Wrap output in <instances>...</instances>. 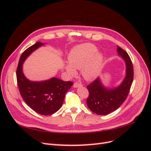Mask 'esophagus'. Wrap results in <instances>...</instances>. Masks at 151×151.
I'll return each mask as SVG.
<instances>
[{"instance_id":"1","label":"esophagus","mask_w":151,"mask_h":151,"mask_svg":"<svg viewBox=\"0 0 151 151\" xmlns=\"http://www.w3.org/2000/svg\"><path fill=\"white\" fill-rule=\"evenodd\" d=\"M81 86H82V84H78V83H77V82L74 83V84H73V88H79V87H81Z\"/></svg>"}]
</instances>
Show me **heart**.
<instances>
[{"mask_svg": "<svg viewBox=\"0 0 151 151\" xmlns=\"http://www.w3.org/2000/svg\"><path fill=\"white\" fill-rule=\"evenodd\" d=\"M69 63L64 65L70 76L76 75V69L81 73L86 81H93L101 72L104 60V54L98 52V48L91 43H84L76 46L70 51L68 56Z\"/></svg>", "mask_w": 151, "mask_h": 151, "instance_id": "heart-1", "label": "heart"}]
</instances>
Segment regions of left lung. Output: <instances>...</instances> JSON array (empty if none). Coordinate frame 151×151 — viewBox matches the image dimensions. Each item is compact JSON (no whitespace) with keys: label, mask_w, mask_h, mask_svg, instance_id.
Returning <instances> with one entry per match:
<instances>
[{"label":"left lung","mask_w":151,"mask_h":151,"mask_svg":"<svg viewBox=\"0 0 151 151\" xmlns=\"http://www.w3.org/2000/svg\"><path fill=\"white\" fill-rule=\"evenodd\" d=\"M117 51L118 56L124 60L126 65L123 81L117 86L109 88L98 78L87 86L89 93L87 105L89 110L96 114L106 115L119 108L126 100L133 82L134 70L130 56L119 46Z\"/></svg>","instance_id":"8db88e82"}]
</instances>
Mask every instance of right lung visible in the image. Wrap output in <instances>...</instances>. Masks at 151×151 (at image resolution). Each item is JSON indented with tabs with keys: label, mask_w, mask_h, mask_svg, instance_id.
<instances>
[{
	"label": "right lung",
	"mask_w": 151,
	"mask_h": 151,
	"mask_svg": "<svg viewBox=\"0 0 151 151\" xmlns=\"http://www.w3.org/2000/svg\"><path fill=\"white\" fill-rule=\"evenodd\" d=\"M42 46H45V43L37 42L24 51L19 61L16 76L19 91L27 104L38 114L49 115L61 108L66 93L73 84L56 77L43 81H32L25 76L22 70L24 61Z\"/></svg>",
	"instance_id": "obj_1"
}]
</instances>
